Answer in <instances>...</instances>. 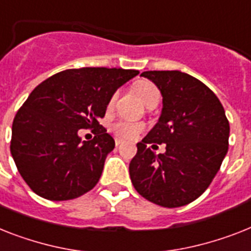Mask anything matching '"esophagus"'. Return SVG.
I'll return each instance as SVG.
<instances>
[{
	"label": "esophagus",
	"mask_w": 251,
	"mask_h": 251,
	"mask_svg": "<svg viewBox=\"0 0 251 251\" xmlns=\"http://www.w3.org/2000/svg\"><path fill=\"white\" fill-rule=\"evenodd\" d=\"M115 143H116V147H120V146H121V144H122V143H124V140L119 139V138H116V140H115Z\"/></svg>",
	"instance_id": "obj_1"
}]
</instances>
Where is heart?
<instances>
[{
	"label": "heart",
	"instance_id": "b5f03b06",
	"mask_svg": "<svg viewBox=\"0 0 251 251\" xmlns=\"http://www.w3.org/2000/svg\"><path fill=\"white\" fill-rule=\"evenodd\" d=\"M135 91L139 95V98L143 100L146 105L154 100H160V90L154 83L150 82V81H139L135 83ZM117 98V93L112 95L111 100H109V105H113ZM144 126L142 124H136V122H127V121H119L116 122L115 125L112 126V130L116 135L125 138V139H134L139 135L140 132L143 131Z\"/></svg>",
	"mask_w": 251,
	"mask_h": 251
}]
</instances>
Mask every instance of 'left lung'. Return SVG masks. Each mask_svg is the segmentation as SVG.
Here are the masks:
<instances>
[{
	"mask_svg": "<svg viewBox=\"0 0 251 251\" xmlns=\"http://www.w3.org/2000/svg\"><path fill=\"white\" fill-rule=\"evenodd\" d=\"M162 94L160 120L140 143L129 172L136 192L164 207L199 199L227 154L229 122L217 95L200 79L179 71H147ZM165 143L156 155L149 144Z\"/></svg>",
	"mask_w": 251,
	"mask_h": 251,
	"instance_id": "left-lung-1",
	"label": "left lung"
}]
</instances>
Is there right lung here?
I'll use <instances>...</instances> for the list:
<instances>
[{
    "instance_id": "obj_1",
    "label": "right lung",
    "mask_w": 251,
    "mask_h": 251,
    "mask_svg": "<svg viewBox=\"0 0 251 251\" xmlns=\"http://www.w3.org/2000/svg\"><path fill=\"white\" fill-rule=\"evenodd\" d=\"M139 71L67 69L41 82L16 112L10 151L36 195L51 201L82 196L99 182L115 140L98 122L115 91ZM79 128H93L80 142Z\"/></svg>"
}]
</instances>
